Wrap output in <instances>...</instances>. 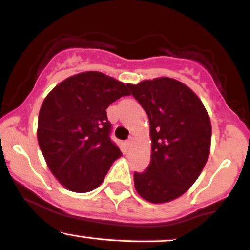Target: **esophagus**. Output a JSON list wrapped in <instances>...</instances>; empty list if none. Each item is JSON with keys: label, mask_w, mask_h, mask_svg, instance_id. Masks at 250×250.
Returning a JSON list of instances; mask_svg holds the SVG:
<instances>
[{"label": "esophagus", "mask_w": 250, "mask_h": 250, "mask_svg": "<svg viewBox=\"0 0 250 250\" xmlns=\"http://www.w3.org/2000/svg\"><path fill=\"white\" fill-rule=\"evenodd\" d=\"M133 141H134L133 137H130V139L128 140V141H127V146H128V147H131V146H133Z\"/></svg>", "instance_id": "obj_1"}]
</instances>
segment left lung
<instances>
[{
  "mask_svg": "<svg viewBox=\"0 0 250 250\" xmlns=\"http://www.w3.org/2000/svg\"><path fill=\"white\" fill-rule=\"evenodd\" d=\"M127 85L150 125V163L143 173L134 174L135 189L148 202L173 201L194 185L207 162L210 119L196 94L174 79Z\"/></svg>",
  "mask_w": 250,
  "mask_h": 250,
  "instance_id": "obj_1",
  "label": "left lung"
}]
</instances>
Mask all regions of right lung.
I'll use <instances>...</instances> for the list:
<instances>
[{"instance_id":"1","label":"right lung","mask_w":250,"mask_h":250,"mask_svg":"<svg viewBox=\"0 0 250 250\" xmlns=\"http://www.w3.org/2000/svg\"><path fill=\"white\" fill-rule=\"evenodd\" d=\"M128 95L125 83L85 71L59 83L44 99L37 141L50 171L68 190H94L122 155L109 136L111 125L105 110Z\"/></svg>"}]
</instances>
